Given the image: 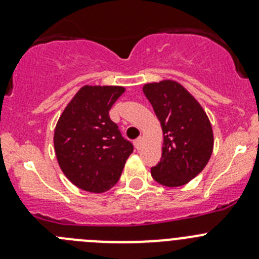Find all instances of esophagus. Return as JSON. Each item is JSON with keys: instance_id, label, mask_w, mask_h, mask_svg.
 Instances as JSON below:
<instances>
[{"instance_id": "34e87169", "label": "esophagus", "mask_w": 259, "mask_h": 259, "mask_svg": "<svg viewBox=\"0 0 259 259\" xmlns=\"http://www.w3.org/2000/svg\"><path fill=\"white\" fill-rule=\"evenodd\" d=\"M143 144H144V139L143 137H139L137 140H135V146H136L137 150H140L143 148Z\"/></svg>"}]
</instances>
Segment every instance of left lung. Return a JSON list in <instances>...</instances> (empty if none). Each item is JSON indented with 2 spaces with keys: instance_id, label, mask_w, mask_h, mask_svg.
I'll use <instances>...</instances> for the list:
<instances>
[{
  "instance_id": "8db88e82",
  "label": "left lung",
  "mask_w": 259,
  "mask_h": 259,
  "mask_svg": "<svg viewBox=\"0 0 259 259\" xmlns=\"http://www.w3.org/2000/svg\"><path fill=\"white\" fill-rule=\"evenodd\" d=\"M143 92L152 104L163 132L159 163L153 179L166 187H180L205 168L214 148L211 123L200 102L175 80L148 83Z\"/></svg>"
}]
</instances>
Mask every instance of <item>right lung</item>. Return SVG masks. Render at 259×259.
<instances>
[{"instance_id":"obj_1","label":"right lung","mask_w":259,"mask_h":259,"mask_svg":"<svg viewBox=\"0 0 259 259\" xmlns=\"http://www.w3.org/2000/svg\"><path fill=\"white\" fill-rule=\"evenodd\" d=\"M124 91L119 85L81 87L57 122V161L66 178L83 191L104 193L113 188L134 152L109 116Z\"/></svg>"}]
</instances>
